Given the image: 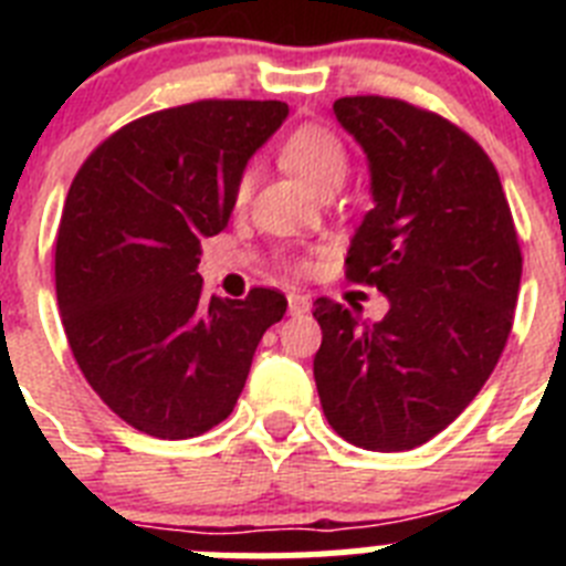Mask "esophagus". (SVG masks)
I'll return each mask as SVG.
<instances>
[{
	"mask_svg": "<svg viewBox=\"0 0 566 566\" xmlns=\"http://www.w3.org/2000/svg\"><path fill=\"white\" fill-rule=\"evenodd\" d=\"M312 308V300L303 292H289V312L292 314H306Z\"/></svg>",
	"mask_w": 566,
	"mask_h": 566,
	"instance_id": "esophagus-1",
	"label": "esophagus"
}]
</instances>
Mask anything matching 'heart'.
<instances>
[{
  "instance_id": "1",
  "label": "heart",
  "mask_w": 566,
  "mask_h": 566,
  "mask_svg": "<svg viewBox=\"0 0 566 566\" xmlns=\"http://www.w3.org/2000/svg\"><path fill=\"white\" fill-rule=\"evenodd\" d=\"M280 161L297 178H303L314 192L337 189L348 175V149L343 138L323 124H300L297 129H292L280 144ZM252 187L254 172L243 169L234 184V201H247Z\"/></svg>"
}]
</instances>
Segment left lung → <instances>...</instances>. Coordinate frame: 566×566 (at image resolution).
Segmentation results:
<instances>
[{"label":"left lung","instance_id":"1","mask_svg":"<svg viewBox=\"0 0 566 566\" xmlns=\"http://www.w3.org/2000/svg\"><path fill=\"white\" fill-rule=\"evenodd\" d=\"M334 115L371 167L374 209L345 277L388 297L368 323L314 300V382L328 424L365 451H411L444 431L496 368L513 328L522 249L482 147L431 109L345 96Z\"/></svg>","mask_w":566,"mask_h":566}]
</instances>
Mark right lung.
<instances>
[{
  "label": "right lung",
  "mask_w": 566,
  "mask_h": 566,
  "mask_svg": "<svg viewBox=\"0 0 566 566\" xmlns=\"http://www.w3.org/2000/svg\"><path fill=\"white\" fill-rule=\"evenodd\" d=\"M283 102L203 98L104 138L70 184L56 297L70 352L115 417L158 439L201 437L232 413L254 348L286 297L207 300L201 240L229 223L234 184L283 124Z\"/></svg>",
  "instance_id": "1"
}]
</instances>
